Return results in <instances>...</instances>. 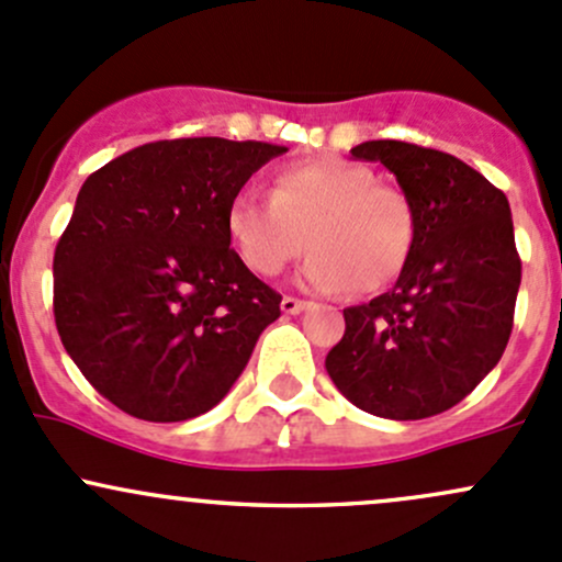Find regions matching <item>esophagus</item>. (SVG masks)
<instances>
[{
	"label": "esophagus",
	"instance_id": "esophagus-1",
	"mask_svg": "<svg viewBox=\"0 0 562 562\" xmlns=\"http://www.w3.org/2000/svg\"><path fill=\"white\" fill-rule=\"evenodd\" d=\"M280 306H282V312H285V315H299V312H304L310 304L296 299V296H285V299H282Z\"/></svg>",
	"mask_w": 562,
	"mask_h": 562
}]
</instances>
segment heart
Masks as SVG:
<instances>
[{
    "label": "heart",
    "instance_id": "1",
    "mask_svg": "<svg viewBox=\"0 0 562 562\" xmlns=\"http://www.w3.org/2000/svg\"><path fill=\"white\" fill-rule=\"evenodd\" d=\"M226 232L256 274H280L310 245L315 252L301 269L306 288L374 293L409 261L417 217L412 199L376 182L371 169L323 158L280 169L274 193H236Z\"/></svg>",
    "mask_w": 562,
    "mask_h": 562
}]
</instances>
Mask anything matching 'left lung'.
Returning <instances> with one entry per match:
<instances>
[{
  "mask_svg": "<svg viewBox=\"0 0 562 562\" xmlns=\"http://www.w3.org/2000/svg\"><path fill=\"white\" fill-rule=\"evenodd\" d=\"M350 153L395 175L415 206L417 234L395 285L345 310L328 376L369 415H441L493 371L515 326L522 263L509 199L450 153L398 139Z\"/></svg>",
  "mask_w": 562,
  "mask_h": 562,
  "instance_id": "obj_1",
  "label": "left lung"
}]
</instances>
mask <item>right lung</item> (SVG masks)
Returning a JSON list of instances; mask_svg holds the SVG:
<instances>
[{
	"label": "right lung",
	"instance_id": "1",
	"mask_svg": "<svg viewBox=\"0 0 562 562\" xmlns=\"http://www.w3.org/2000/svg\"><path fill=\"white\" fill-rule=\"evenodd\" d=\"M269 142L161 139L82 182L53 256L64 350L126 415L180 423L221 404L282 296L232 250L226 212Z\"/></svg>",
	"mask_w": 562,
	"mask_h": 562
}]
</instances>
